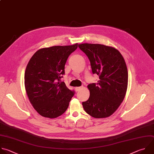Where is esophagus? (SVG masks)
Instances as JSON below:
<instances>
[{"label": "esophagus", "mask_w": 154, "mask_h": 154, "mask_svg": "<svg viewBox=\"0 0 154 154\" xmlns=\"http://www.w3.org/2000/svg\"><path fill=\"white\" fill-rule=\"evenodd\" d=\"M83 88V86H80V87H76L75 88V91H80L82 88Z\"/></svg>", "instance_id": "34e87169"}]
</instances>
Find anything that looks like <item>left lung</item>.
<instances>
[{
    "label": "left lung",
    "mask_w": 154,
    "mask_h": 154,
    "mask_svg": "<svg viewBox=\"0 0 154 154\" xmlns=\"http://www.w3.org/2000/svg\"><path fill=\"white\" fill-rule=\"evenodd\" d=\"M79 48L88 57L92 73L99 77L97 83L88 85V100L82 102L86 113L96 119L111 116L123 101L128 87L125 61L114 48L100 44L83 43Z\"/></svg>",
    "instance_id": "8db88e82"
}]
</instances>
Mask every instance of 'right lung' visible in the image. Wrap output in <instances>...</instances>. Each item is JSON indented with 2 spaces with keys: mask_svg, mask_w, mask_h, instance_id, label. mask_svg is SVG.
<instances>
[{
  "mask_svg": "<svg viewBox=\"0 0 154 154\" xmlns=\"http://www.w3.org/2000/svg\"><path fill=\"white\" fill-rule=\"evenodd\" d=\"M77 47L76 43L42 48L29 60L25 73V89L30 103L42 116L54 119L68 109L75 91L61 78L68 57Z\"/></svg>",
  "mask_w": 154,
  "mask_h": 154,
  "instance_id": "add662e5",
  "label": "right lung"
}]
</instances>
